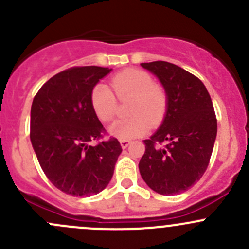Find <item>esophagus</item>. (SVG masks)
Returning a JSON list of instances; mask_svg holds the SVG:
<instances>
[{"mask_svg":"<svg viewBox=\"0 0 249 249\" xmlns=\"http://www.w3.org/2000/svg\"><path fill=\"white\" fill-rule=\"evenodd\" d=\"M129 144H130V141H127V140H120V145H122L123 149H125V148H126Z\"/></svg>","mask_w":249,"mask_h":249,"instance_id":"obj_1","label":"esophagus"}]
</instances>
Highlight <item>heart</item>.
<instances>
[{
    "label": "heart",
    "mask_w": 249,
    "mask_h": 249,
    "mask_svg": "<svg viewBox=\"0 0 249 249\" xmlns=\"http://www.w3.org/2000/svg\"><path fill=\"white\" fill-rule=\"evenodd\" d=\"M112 90L106 84L92 88L91 107L101 122L108 123L117 114V99H130L126 113L130 117L115 122L110 134L120 140L136 139L147 131L149 124L157 126L164 119L169 105V95L161 84L153 82L149 73L137 69H127L110 79Z\"/></svg>",
    "instance_id": "b5f03b06"
}]
</instances>
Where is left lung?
<instances>
[{
  "label": "left lung",
  "instance_id": "obj_1",
  "mask_svg": "<svg viewBox=\"0 0 249 249\" xmlns=\"http://www.w3.org/2000/svg\"><path fill=\"white\" fill-rule=\"evenodd\" d=\"M159 78L169 95L161 126L149 140L139 169L148 187L161 195L185 192L202 177L217 136V118L203 83L166 61L141 64Z\"/></svg>",
  "mask_w": 249,
  "mask_h": 249
}]
</instances>
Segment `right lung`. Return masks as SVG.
<instances>
[{
  "label": "right lung",
  "instance_id": "obj_1",
  "mask_svg": "<svg viewBox=\"0 0 249 249\" xmlns=\"http://www.w3.org/2000/svg\"><path fill=\"white\" fill-rule=\"evenodd\" d=\"M112 69L78 66L42 85L31 106L30 139L47 178L61 192L91 196L108 185L122 145L106 134L91 107L92 88Z\"/></svg>",
  "mask_w": 249,
  "mask_h": 249
}]
</instances>
